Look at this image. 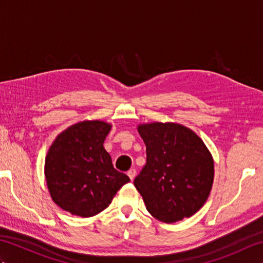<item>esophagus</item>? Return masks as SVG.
I'll return each mask as SVG.
<instances>
[{
    "mask_svg": "<svg viewBox=\"0 0 263 263\" xmlns=\"http://www.w3.org/2000/svg\"><path fill=\"white\" fill-rule=\"evenodd\" d=\"M127 175H128V177L131 178V180H133V178H135L136 175H137V171L135 168H131L130 171L127 172Z\"/></svg>",
    "mask_w": 263,
    "mask_h": 263,
    "instance_id": "esophagus-1",
    "label": "esophagus"
}]
</instances>
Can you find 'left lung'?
<instances>
[{"mask_svg":"<svg viewBox=\"0 0 263 263\" xmlns=\"http://www.w3.org/2000/svg\"><path fill=\"white\" fill-rule=\"evenodd\" d=\"M147 163L135 178L147 210L167 224L194 215L209 197L214 160L203 141L176 123L138 126Z\"/></svg>","mask_w":263,"mask_h":263,"instance_id":"obj_1","label":"left lung"}]
</instances>
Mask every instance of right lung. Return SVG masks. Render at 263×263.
Masks as SVG:
<instances>
[{
  "mask_svg": "<svg viewBox=\"0 0 263 263\" xmlns=\"http://www.w3.org/2000/svg\"><path fill=\"white\" fill-rule=\"evenodd\" d=\"M110 125L83 121L63 131L48 150L45 176L49 194L63 210L91 217L107 208L119 190L130 182L114 168L104 148Z\"/></svg>",
  "mask_w": 263,
  "mask_h": 263,
  "instance_id": "1",
  "label": "right lung"
}]
</instances>
